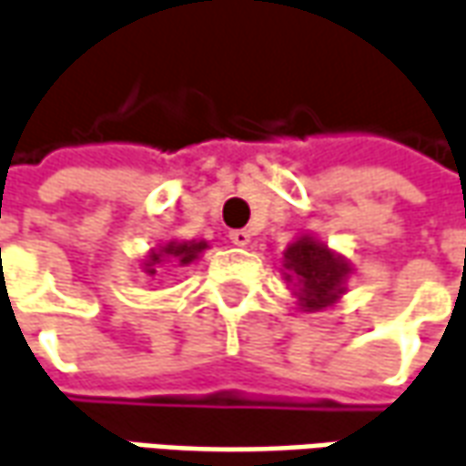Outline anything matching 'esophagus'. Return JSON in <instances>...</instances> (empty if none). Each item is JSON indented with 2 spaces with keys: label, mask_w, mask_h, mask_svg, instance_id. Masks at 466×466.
Masks as SVG:
<instances>
[{
  "label": "esophagus",
  "mask_w": 466,
  "mask_h": 466,
  "mask_svg": "<svg viewBox=\"0 0 466 466\" xmlns=\"http://www.w3.org/2000/svg\"><path fill=\"white\" fill-rule=\"evenodd\" d=\"M229 239H232V245L247 247L252 237H249V232H247V229H234V232H229Z\"/></svg>",
  "instance_id": "1"
}]
</instances>
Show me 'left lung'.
I'll return each mask as SVG.
<instances>
[{
  "mask_svg": "<svg viewBox=\"0 0 466 466\" xmlns=\"http://www.w3.org/2000/svg\"><path fill=\"white\" fill-rule=\"evenodd\" d=\"M286 280L296 288L303 311H321L326 306L337 303L344 293V283L350 275V262L331 252L324 242L313 239L309 234L290 242L283 252Z\"/></svg>",
  "mask_w": 466,
  "mask_h": 466,
  "instance_id": "8db88e82",
  "label": "left lung"
}]
</instances>
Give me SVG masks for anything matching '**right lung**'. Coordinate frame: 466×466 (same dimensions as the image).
Here are the masks:
<instances>
[{"label": "right lung", "mask_w": 466, "mask_h": 466, "mask_svg": "<svg viewBox=\"0 0 466 466\" xmlns=\"http://www.w3.org/2000/svg\"><path fill=\"white\" fill-rule=\"evenodd\" d=\"M207 242H166L157 249H150V255L142 259V270L147 275L157 273V268H163L166 262H178V265H191L193 259L207 249Z\"/></svg>", "instance_id": "right-lung-1"}]
</instances>
